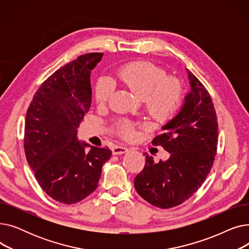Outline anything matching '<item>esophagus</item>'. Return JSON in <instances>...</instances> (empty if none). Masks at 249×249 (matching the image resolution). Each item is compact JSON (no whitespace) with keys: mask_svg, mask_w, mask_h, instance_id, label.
<instances>
[{"mask_svg":"<svg viewBox=\"0 0 249 249\" xmlns=\"http://www.w3.org/2000/svg\"><path fill=\"white\" fill-rule=\"evenodd\" d=\"M128 148L125 146H120V145H115L112 147V152L113 154H123L128 152Z\"/></svg>","mask_w":249,"mask_h":249,"instance_id":"obj_1","label":"esophagus"}]
</instances>
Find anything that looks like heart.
Instances as JSON below:
<instances>
[{
    "label": "heart",
    "instance_id": "heart-1",
    "mask_svg": "<svg viewBox=\"0 0 249 249\" xmlns=\"http://www.w3.org/2000/svg\"><path fill=\"white\" fill-rule=\"evenodd\" d=\"M116 74L122 84L143 98L147 113L158 122L169 120L179 109L184 97L182 85L175 77H166L165 71L156 64L144 60L130 62L118 70ZM112 91V83L106 77H101L95 88L96 102L105 104ZM116 131L125 139H132L135 135L129 123L119 124Z\"/></svg>",
    "mask_w": 249,
    "mask_h": 249
}]
</instances>
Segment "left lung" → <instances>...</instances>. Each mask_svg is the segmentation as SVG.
Instances as JSON below:
<instances>
[{
    "instance_id": "obj_1",
    "label": "left lung",
    "mask_w": 249,
    "mask_h": 249,
    "mask_svg": "<svg viewBox=\"0 0 249 249\" xmlns=\"http://www.w3.org/2000/svg\"><path fill=\"white\" fill-rule=\"evenodd\" d=\"M191 90L180 111L168 121L164 133L153 145L171 153L155 163L145 154V165L134 178V187L149 204L161 209L180 205L199 190L214 163L218 144V122L214 104L204 85L187 70Z\"/></svg>"
}]
</instances>
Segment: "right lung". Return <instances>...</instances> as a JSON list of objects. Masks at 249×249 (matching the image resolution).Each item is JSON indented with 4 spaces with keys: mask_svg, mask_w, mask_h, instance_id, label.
Masks as SVG:
<instances>
[{
    "mask_svg": "<svg viewBox=\"0 0 249 249\" xmlns=\"http://www.w3.org/2000/svg\"><path fill=\"white\" fill-rule=\"evenodd\" d=\"M102 56L83 54L54 71L39 87L26 114V160L39 186L62 204L77 203L93 193L112 155L109 148L89 146L76 137L91 103L90 71Z\"/></svg>",
    "mask_w": 249,
    "mask_h": 249,
    "instance_id": "right-lung-1",
    "label": "right lung"
}]
</instances>
